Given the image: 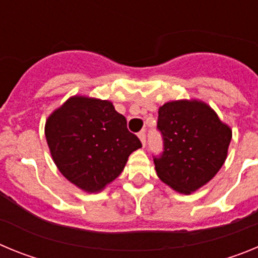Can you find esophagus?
I'll return each mask as SVG.
<instances>
[{
	"instance_id": "obj_1",
	"label": "esophagus",
	"mask_w": 258,
	"mask_h": 258,
	"mask_svg": "<svg viewBox=\"0 0 258 258\" xmlns=\"http://www.w3.org/2000/svg\"><path fill=\"white\" fill-rule=\"evenodd\" d=\"M138 138L141 140L142 145L145 146L146 145V133H145V132H140V133H138Z\"/></svg>"
}]
</instances>
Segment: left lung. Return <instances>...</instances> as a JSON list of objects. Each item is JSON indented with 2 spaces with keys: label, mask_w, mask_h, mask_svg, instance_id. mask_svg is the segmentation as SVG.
I'll return each mask as SVG.
<instances>
[{
  "label": "left lung",
  "mask_w": 258,
  "mask_h": 258,
  "mask_svg": "<svg viewBox=\"0 0 258 258\" xmlns=\"http://www.w3.org/2000/svg\"><path fill=\"white\" fill-rule=\"evenodd\" d=\"M157 129L164 151L154 159L156 174L177 192L199 190L226 160L232 132L206 102H166L159 107Z\"/></svg>",
  "instance_id": "obj_1"
}]
</instances>
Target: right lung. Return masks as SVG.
Wrapping results in <instances>:
<instances>
[{
    "instance_id": "1",
    "label": "right lung",
    "mask_w": 258,
    "mask_h": 258,
    "mask_svg": "<svg viewBox=\"0 0 258 258\" xmlns=\"http://www.w3.org/2000/svg\"><path fill=\"white\" fill-rule=\"evenodd\" d=\"M45 137L59 172L90 194L115 181L129 155L142 147L112 102L85 95L68 98L50 113Z\"/></svg>"
}]
</instances>
